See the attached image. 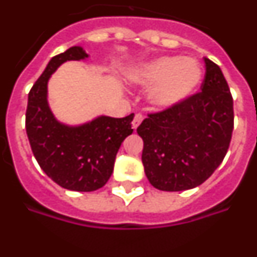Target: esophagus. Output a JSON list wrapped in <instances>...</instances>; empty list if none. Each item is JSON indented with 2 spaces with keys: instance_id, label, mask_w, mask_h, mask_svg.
<instances>
[{
  "instance_id": "obj_1",
  "label": "esophagus",
  "mask_w": 257,
  "mask_h": 257,
  "mask_svg": "<svg viewBox=\"0 0 257 257\" xmlns=\"http://www.w3.org/2000/svg\"><path fill=\"white\" fill-rule=\"evenodd\" d=\"M143 119H144V115L140 114V113H136L135 117H134V121H133V126H134V128H136V127L139 126V124L142 123Z\"/></svg>"
}]
</instances>
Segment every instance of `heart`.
I'll return each mask as SVG.
<instances>
[{"mask_svg":"<svg viewBox=\"0 0 257 257\" xmlns=\"http://www.w3.org/2000/svg\"><path fill=\"white\" fill-rule=\"evenodd\" d=\"M131 79L142 85H154L149 95L152 104L170 108L196 91L202 79V69L194 59L162 56L135 70Z\"/></svg>","mask_w":257,"mask_h":257,"instance_id":"heart-1","label":"heart"}]
</instances>
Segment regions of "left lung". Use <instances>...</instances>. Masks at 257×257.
<instances>
[{
    "instance_id": "1",
    "label": "left lung",
    "mask_w": 257,
    "mask_h": 257,
    "mask_svg": "<svg viewBox=\"0 0 257 257\" xmlns=\"http://www.w3.org/2000/svg\"><path fill=\"white\" fill-rule=\"evenodd\" d=\"M201 91L149 113L139 127L142 161L154 188L180 192L205 183L222 162L234 127L233 97L219 65L205 58Z\"/></svg>"
}]
</instances>
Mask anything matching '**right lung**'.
I'll use <instances>...</instances> for the list:
<instances>
[{
	"mask_svg": "<svg viewBox=\"0 0 257 257\" xmlns=\"http://www.w3.org/2000/svg\"><path fill=\"white\" fill-rule=\"evenodd\" d=\"M87 58L73 46L54 56L28 94L26 128L40 167L60 187L76 192H94L109 180L122 142L134 131V113L124 118L97 117L78 127L61 124L47 104V81L67 60Z\"/></svg>",
	"mask_w": 257,
	"mask_h": 257,
	"instance_id": "obj_1",
	"label": "right lung"
}]
</instances>
